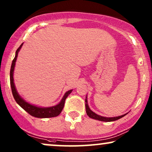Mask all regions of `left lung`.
<instances>
[{
	"label": "left lung",
	"instance_id": "1",
	"mask_svg": "<svg viewBox=\"0 0 152 152\" xmlns=\"http://www.w3.org/2000/svg\"><path fill=\"white\" fill-rule=\"evenodd\" d=\"M85 107H86V113L88 115V117H90L93 119L95 120H99V121H103V122H112V121H115V120H119L120 118L124 117V115H126V114H124V115H120V116H118V117H112V118H107V117H103V116L99 115L96 114L94 112L91 111L89 108L88 105V101H87V97H86V99H85Z\"/></svg>",
	"mask_w": 152,
	"mask_h": 152
}]
</instances>
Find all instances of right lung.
<instances>
[{
    "label": "right lung",
    "mask_w": 152,
    "mask_h": 152,
    "mask_svg": "<svg viewBox=\"0 0 152 152\" xmlns=\"http://www.w3.org/2000/svg\"><path fill=\"white\" fill-rule=\"evenodd\" d=\"M23 44V43L20 45L19 48L16 50V55L15 57L13 59L11 66V69H10V85H11L12 88V95H13L14 98L16 102V103L20 106L22 109H23L25 111L31 115L32 116H34L35 118H53L56 117V116L59 115L63 109L64 107V104H65V100L70 93L72 92V90H70L67 91L65 93V95H64L63 98L61 99V100L58 104L53 106V107H39L37 106H34L31 104L27 102L26 100H24L18 94L17 91H16L15 85L14 83V67H15L16 61L17 59L18 53L19 52L20 49L21 48L22 45Z\"/></svg>",
    "instance_id": "obj_1"
}]
</instances>
